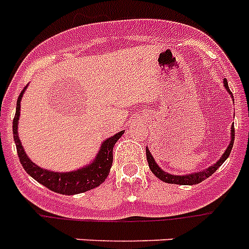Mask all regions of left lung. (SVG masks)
<instances>
[{
  "mask_svg": "<svg viewBox=\"0 0 249 249\" xmlns=\"http://www.w3.org/2000/svg\"><path fill=\"white\" fill-rule=\"evenodd\" d=\"M224 86H225V90L226 92H229V95L231 96L232 99V93L231 91L229 90V85H228V81L224 79ZM230 142H229L228 148L225 149V152L220 157L217 162L213 163V164H211L210 167H207L204 170H200V171H196V172H192V174H185V175H172L170 172H166L164 170H162L160 167L158 166V163L156 162V159L154 157L152 156V153L149 150V148L146 146V159H148V163H149V168L152 170V172L156 175L157 178H159L160 181L163 182H168V184H176V185H196L204 181L206 178H208L211 175L213 174L214 171L217 170L218 167L221 166L222 163L225 162L226 159L229 158L230 156V152H231L232 149V145H234V139H235V131H234V126H231L230 128Z\"/></svg>",
  "mask_w": 249,
  "mask_h": 249,
  "instance_id": "obj_1",
  "label": "left lung"
}]
</instances>
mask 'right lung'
Returning <instances> with one entry per match:
<instances>
[{
	"mask_svg": "<svg viewBox=\"0 0 249 249\" xmlns=\"http://www.w3.org/2000/svg\"><path fill=\"white\" fill-rule=\"evenodd\" d=\"M27 87L28 86L24 87V90L18 97L17 113L13 121V134L15 144H17L18 156L27 174L47 189L63 196H74L79 193L89 192L91 189L103 184L105 178H108L109 171L112 167L113 146L124 131H119L118 134L113 135L112 137H108L107 140L103 141L95 158L86 166L77 168V170L68 171V172H57V171L42 168L37 166L35 162H32L31 158L27 156L19 139V134H18V126H19V118H20V101Z\"/></svg>",
	"mask_w": 249,
	"mask_h": 249,
	"instance_id": "add662e5",
	"label": "right lung"
}]
</instances>
